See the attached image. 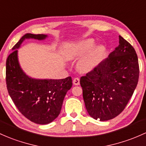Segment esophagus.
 I'll return each instance as SVG.
<instances>
[{
  "instance_id": "esophagus-1",
  "label": "esophagus",
  "mask_w": 146,
  "mask_h": 146,
  "mask_svg": "<svg viewBox=\"0 0 146 146\" xmlns=\"http://www.w3.org/2000/svg\"><path fill=\"white\" fill-rule=\"evenodd\" d=\"M73 82V84H74V85H79V84H80V79L78 78H74Z\"/></svg>"
}]
</instances>
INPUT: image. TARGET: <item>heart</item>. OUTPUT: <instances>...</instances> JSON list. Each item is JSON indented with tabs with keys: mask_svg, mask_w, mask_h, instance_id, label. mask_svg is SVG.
<instances>
[{
	"mask_svg": "<svg viewBox=\"0 0 146 146\" xmlns=\"http://www.w3.org/2000/svg\"><path fill=\"white\" fill-rule=\"evenodd\" d=\"M93 39H87L70 44L64 50L67 60H73L82 57L77 64V68L82 73H89L101 62L106 52V47L102 44L95 45Z\"/></svg>",
	"mask_w": 146,
	"mask_h": 146,
	"instance_id": "b5f03b06",
	"label": "heart"
}]
</instances>
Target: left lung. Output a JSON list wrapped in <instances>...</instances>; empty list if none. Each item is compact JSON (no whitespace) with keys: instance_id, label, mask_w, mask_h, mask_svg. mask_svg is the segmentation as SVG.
<instances>
[{"instance_id":"1","label":"left lung","mask_w":146,"mask_h":146,"mask_svg":"<svg viewBox=\"0 0 146 146\" xmlns=\"http://www.w3.org/2000/svg\"><path fill=\"white\" fill-rule=\"evenodd\" d=\"M139 76L135 50L119 36V45L115 50L80 78L83 98L89 114L100 121L119 115L137 87Z\"/></svg>"}]
</instances>
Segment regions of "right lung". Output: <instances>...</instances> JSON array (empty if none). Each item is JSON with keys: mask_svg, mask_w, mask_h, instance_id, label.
Wrapping results in <instances>:
<instances>
[{"mask_svg": "<svg viewBox=\"0 0 146 146\" xmlns=\"http://www.w3.org/2000/svg\"><path fill=\"white\" fill-rule=\"evenodd\" d=\"M46 35L25 34L12 48L6 61V84L9 95L19 111L32 122L46 125L60 113L64 99L72 86L71 77L65 79H36L21 67L18 50L25 39H46Z\"/></svg>", "mask_w": 146, "mask_h": 146, "instance_id": "obj_1", "label": "right lung"}]
</instances>
